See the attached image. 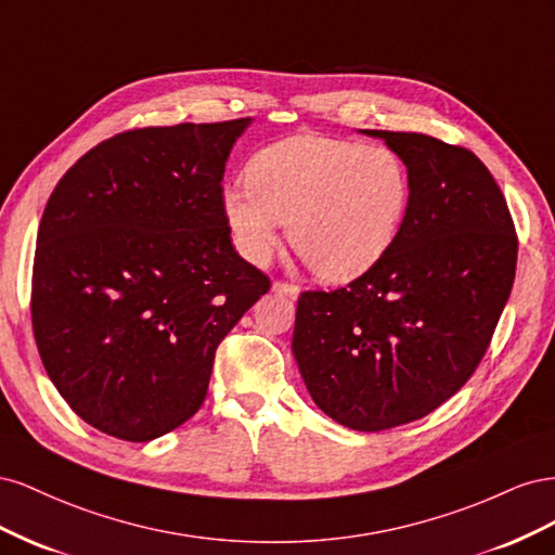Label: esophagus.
Listing matches in <instances>:
<instances>
[{"instance_id":"esophagus-1","label":"esophagus","mask_w":555,"mask_h":555,"mask_svg":"<svg viewBox=\"0 0 555 555\" xmlns=\"http://www.w3.org/2000/svg\"><path fill=\"white\" fill-rule=\"evenodd\" d=\"M273 292L275 294H280V296H287V298H298V294H300V287L298 284H294V282H275L273 284Z\"/></svg>"}]
</instances>
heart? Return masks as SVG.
<instances>
[{
	"label": "heart",
	"mask_w": 555,
	"mask_h": 555,
	"mask_svg": "<svg viewBox=\"0 0 555 555\" xmlns=\"http://www.w3.org/2000/svg\"><path fill=\"white\" fill-rule=\"evenodd\" d=\"M410 204V173L382 143L298 133L263 147L247 180L222 196L241 255L261 263L282 224L310 271L331 282L363 275L389 251Z\"/></svg>",
	"instance_id": "b5f03b06"
}]
</instances>
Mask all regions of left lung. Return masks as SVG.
<instances>
[{"instance_id":"1","label":"left lung","mask_w":555,"mask_h":555,"mask_svg":"<svg viewBox=\"0 0 555 555\" xmlns=\"http://www.w3.org/2000/svg\"><path fill=\"white\" fill-rule=\"evenodd\" d=\"M400 155L410 204L389 251L335 292H304L292 349L317 408L351 430L416 422L473 377L507 306L518 238L479 157L365 129Z\"/></svg>"}]
</instances>
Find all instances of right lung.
<instances>
[{
  "instance_id": "add662e5",
  "label": "right lung",
  "mask_w": 555,
  "mask_h": 555,
  "mask_svg": "<svg viewBox=\"0 0 555 555\" xmlns=\"http://www.w3.org/2000/svg\"><path fill=\"white\" fill-rule=\"evenodd\" d=\"M249 117L145 127L99 143L50 194L31 326L69 408L147 442L204 405L215 351L271 289L231 245L224 164Z\"/></svg>"
}]
</instances>
